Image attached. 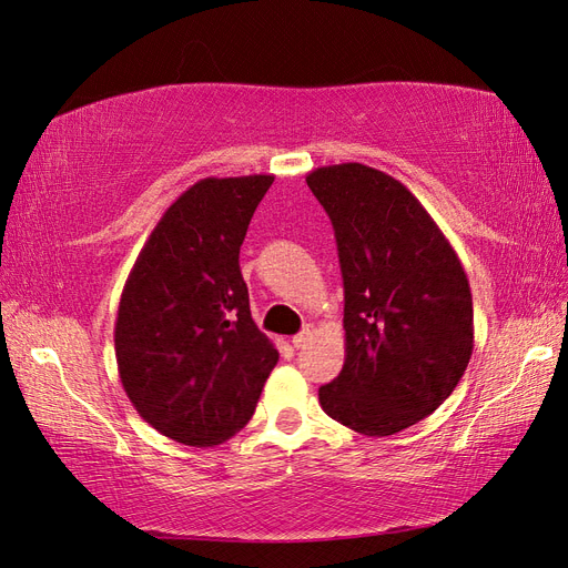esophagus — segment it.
Here are the masks:
<instances>
[{"mask_svg":"<svg viewBox=\"0 0 568 568\" xmlns=\"http://www.w3.org/2000/svg\"><path fill=\"white\" fill-rule=\"evenodd\" d=\"M313 338H315V329H313V326H305V329L301 334H296L291 343H294V348H305Z\"/></svg>","mask_w":568,"mask_h":568,"instance_id":"esophagus-1","label":"esophagus"}]
</instances>
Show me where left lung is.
I'll return each mask as SVG.
<instances>
[{"label":"left lung","mask_w":568,"mask_h":568,"mask_svg":"<svg viewBox=\"0 0 568 568\" xmlns=\"http://www.w3.org/2000/svg\"><path fill=\"white\" fill-rule=\"evenodd\" d=\"M305 182L334 225L346 301V363L320 405L357 434L393 436L432 415L469 365V280L403 182L363 163Z\"/></svg>","instance_id":"8db88e82"}]
</instances>
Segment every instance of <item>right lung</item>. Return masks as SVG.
Here are the masks:
<instances>
[{
	"label": "right lung",
	"instance_id": "add662e5",
	"mask_svg": "<svg viewBox=\"0 0 568 568\" xmlns=\"http://www.w3.org/2000/svg\"><path fill=\"white\" fill-rule=\"evenodd\" d=\"M274 175L205 178L153 227L115 320L118 374L156 432L194 448L248 424L280 359L251 317L239 248Z\"/></svg>",
	"mask_w": 568,
	"mask_h": 568
}]
</instances>
